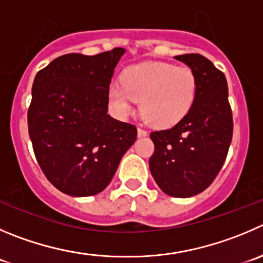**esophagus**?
Returning <instances> with one entry per match:
<instances>
[{"label": "esophagus", "mask_w": 263, "mask_h": 263, "mask_svg": "<svg viewBox=\"0 0 263 263\" xmlns=\"http://www.w3.org/2000/svg\"><path fill=\"white\" fill-rule=\"evenodd\" d=\"M147 132L144 129H142V127H138V136L139 137H146L147 136Z\"/></svg>", "instance_id": "obj_1"}]
</instances>
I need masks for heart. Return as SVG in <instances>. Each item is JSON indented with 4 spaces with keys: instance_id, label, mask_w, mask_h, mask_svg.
<instances>
[{
    "instance_id": "b5f03b06",
    "label": "heart",
    "mask_w": 263,
    "mask_h": 263,
    "mask_svg": "<svg viewBox=\"0 0 263 263\" xmlns=\"http://www.w3.org/2000/svg\"><path fill=\"white\" fill-rule=\"evenodd\" d=\"M197 76L187 66L146 62L125 69L121 82L111 86V97L124 114L141 102V114L148 124L165 127L181 121L194 104Z\"/></svg>"
}]
</instances>
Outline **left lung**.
I'll return each instance as SVG.
<instances>
[{
	"instance_id": "1",
	"label": "left lung",
	"mask_w": 263,
	"mask_h": 263,
	"mask_svg": "<svg viewBox=\"0 0 263 263\" xmlns=\"http://www.w3.org/2000/svg\"><path fill=\"white\" fill-rule=\"evenodd\" d=\"M174 58L196 73V98L178 124L149 134L155 144L149 171L166 195L191 197L208 189L218 176L231 143L234 122L223 72L200 54Z\"/></svg>"
}]
</instances>
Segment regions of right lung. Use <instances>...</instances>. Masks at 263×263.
I'll return each mask as SVG.
<instances>
[{
	"mask_svg": "<svg viewBox=\"0 0 263 263\" xmlns=\"http://www.w3.org/2000/svg\"><path fill=\"white\" fill-rule=\"evenodd\" d=\"M124 52L62 55L34 77L29 138L45 177L64 194L103 191L136 142V125L107 114L109 82Z\"/></svg>",
	"mask_w": 263,
	"mask_h": 263,
	"instance_id": "add662e5",
	"label": "right lung"
}]
</instances>
